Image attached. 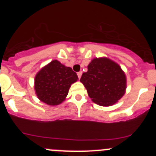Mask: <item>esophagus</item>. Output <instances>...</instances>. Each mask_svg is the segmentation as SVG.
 Returning <instances> with one entry per match:
<instances>
[{
  "instance_id": "34e87169",
  "label": "esophagus",
  "mask_w": 156,
  "mask_h": 156,
  "mask_svg": "<svg viewBox=\"0 0 156 156\" xmlns=\"http://www.w3.org/2000/svg\"><path fill=\"white\" fill-rule=\"evenodd\" d=\"M77 75H78V78H81V75H82V72H78V73H77Z\"/></svg>"
}]
</instances>
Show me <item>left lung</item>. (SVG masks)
<instances>
[{
	"label": "left lung",
	"instance_id": "obj_1",
	"mask_svg": "<svg viewBox=\"0 0 156 156\" xmlns=\"http://www.w3.org/2000/svg\"><path fill=\"white\" fill-rule=\"evenodd\" d=\"M87 69L80 81L94 103L108 106L123 97L126 89V77L117 63L106 58H96Z\"/></svg>",
	"mask_w": 156,
	"mask_h": 156
}]
</instances>
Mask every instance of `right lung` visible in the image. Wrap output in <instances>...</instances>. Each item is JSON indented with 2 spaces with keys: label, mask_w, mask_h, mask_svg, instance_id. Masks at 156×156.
Returning <instances> with one entry per match:
<instances>
[{
  "label": "right lung",
  "mask_w": 156,
  "mask_h": 156,
  "mask_svg": "<svg viewBox=\"0 0 156 156\" xmlns=\"http://www.w3.org/2000/svg\"><path fill=\"white\" fill-rule=\"evenodd\" d=\"M78 79V75L72 68L53 60L36 75L34 89L42 102L56 106L65 100L71 84Z\"/></svg>",
  "instance_id": "1"
}]
</instances>
